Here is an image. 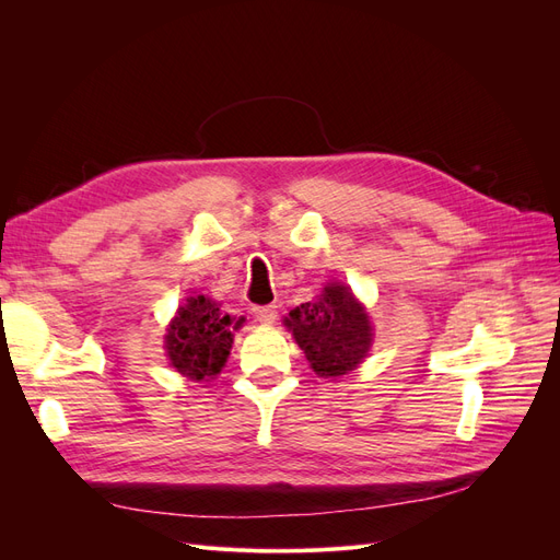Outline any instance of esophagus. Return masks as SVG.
I'll return each mask as SVG.
<instances>
[{
    "label": "esophagus",
    "mask_w": 560,
    "mask_h": 560,
    "mask_svg": "<svg viewBox=\"0 0 560 560\" xmlns=\"http://www.w3.org/2000/svg\"><path fill=\"white\" fill-rule=\"evenodd\" d=\"M252 313L259 322H264V325H273L278 317V306H273V303H270V306H254Z\"/></svg>",
    "instance_id": "obj_1"
}]
</instances>
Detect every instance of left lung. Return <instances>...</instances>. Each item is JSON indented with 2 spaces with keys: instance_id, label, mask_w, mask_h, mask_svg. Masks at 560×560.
Returning a JSON list of instances; mask_svg holds the SVG:
<instances>
[{
  "instance_id": "8db88e82",
  "label": "left lung",
  "mask_w": 560,
  "mask_h": 560,
  "mask_svg": "<svg viewBox=\"0 0 560 560\" xmlns=\"http://www.w3.org/2000/svg\"><path fill=\"white\" fill-rule=\"evenodd\" d=\"M319 376H343L371 346L369 315L343 284L325 287L315 303H301L284 319Z\"/></svg>"
}]
</instances>
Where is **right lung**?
<instances>
[{"instance_id": "add662e5", "label": "right lung", "mask_w": 560, "mask_h": 560, "mask_svg": "<svg viewBox=\"0 0 560 560\" xmlns=\"http://www.w3.org/2000/svg\"><path fill=\"white\" fill-rule=\"evenodd\" d=\"M241 325L243 317L233 325V317L219 311L214 301L202 294L189 296L165 336L171 364L194 381L217 376L229 358L231 331Z\"/></svg>"}]
</instances>
